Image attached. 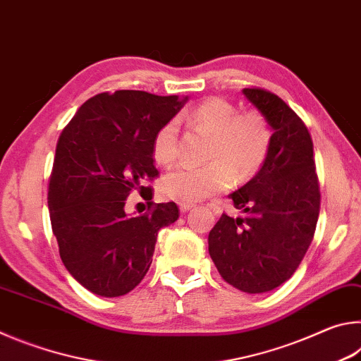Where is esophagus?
Segmentation results:
<instances>
[{
  "mask_svg": "<svg viewBox=\"0 0 361 361\" xmlns=\"http://www.w3.org/2000/svg\"><path fill=\"white\" fill-rule=\"evenodd\" d=\"M192 209H194V204H185V202L180 204V210H181L183 213H186V212L192 210Z\"/></svg>",
  "mask_w": 361,
  "mask_h": 361,
  "instance_id": "34e87169",
  "label": "esophagus"
}]
</instances>
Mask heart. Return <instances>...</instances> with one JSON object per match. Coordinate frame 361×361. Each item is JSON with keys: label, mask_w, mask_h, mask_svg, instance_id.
<instances>
[{"label": "heart", "mask_w": 361, "mask_h": 361, "mask_svg": "<svg viewBox=\"0 0 361 361\" xmlns=\"http://www.w3.org/2000/svg\"><path fill=\"white\" fill-rule=\"evenodd\" d=\"M181 118L210 133L209 159L216 161L204 167L180 166L167 173L161 183L166 197L185 204L199 202L229 188L234 176L239 181L250 180L266 162L271 132L261 114L237 113L231 102L209 97ZM152 156L161 166H170L178 157V122L175 119L164 122L154 133Z\"/></svg>", "instance_id": "heart-1"}]
</instances>
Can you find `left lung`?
Here are the masks:
<instances>
[{"label": "left lung", "instance_id": "1", "mask_svg": "<svg viewBox=\"0 0 361 361\" xmlns=\"http://www.w3.org/2000/svg\"><path fill=\"white\" fill-rule=\"evenodd\" d=\"M267 122L266 162L247 185L229 194L245 215H221L209 234V253L224 282L250 295L286 282L314 239L320 213L314 145L307 127L276 94L243 89Z\"/></svg>", "mask_w": 361, "mask_h": 361}]
</instances>
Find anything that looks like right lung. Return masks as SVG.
Segmentation results:
<instances>
[{
	"label": "right lung",
	"instance_id": "right-lung-1",
	"mask_svg": "<svg viewBox=\"0 0 361 361\" xmlns=\"http://www.w3.org/2000/svg\"><path fill=\"white\" fill-rule=\"evenodd\" d=\"M188 97L103 92L82 103L59 138L47 205L65 267L94 295H127L142 282L157 232L180 216L175 202L127 215L126 200L159 175L152 138ZM151 192V189H149Z\"/></svg>",
	"mask_w": 361,
	"mask_h": 361
}]
</instances>
